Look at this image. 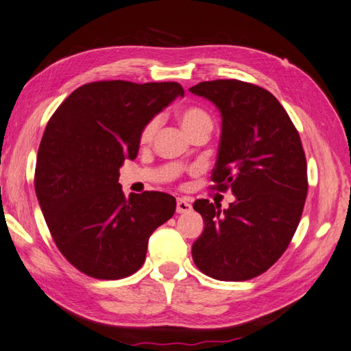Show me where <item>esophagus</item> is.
I'll return each instance as SVG.
<instances>
[{
    "instance_id": "34e87169",
    "label": "esophagus",
    "mask_w": 351,
    "mask_h": 351,
    "mask_svg": "<svg viewBox=\"0 0 351 351\" xmlns=\"http://www.w3.org/2000/svg\"><path fill=\"white\" fill-rule=\"evenodd\" d=\"M177 213L178 214H184V213H189L193 206H191V203L188 200H184V198H177Z\"/></svg>"
}]
</instances>
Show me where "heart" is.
I'll return each mask as SVG.
<instances>
[{
  "label": "heart",
  "mask_w": 351,
  "mask_h": 351,
  "mask_svg": "<svg viewBox=\"0 0 351 351\" xmlns=\"http://www.w3.org/2000/svg\"><path fill=\"white\" fill-rule=\"evenodd\" d=\"M178 122H180L182 128L184 130V133L191 136L198 130H209L213 128V119L206 113V111L198 108V107H188L183 108L182 111H178L177 114ZM158 127V121L154 117L145 125L141 131V143H148L153 141V137L156 134Z\"/></svg>",
  "instance_id": "b5f03b06"
}]
</instances>
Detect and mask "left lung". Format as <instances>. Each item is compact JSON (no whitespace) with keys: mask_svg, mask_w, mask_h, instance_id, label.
Here are the masks:
<instances>
[{"mask_svg":"<svg viewBox=\"0 0 351 351\" xmlns=\"http://www.w3.org/2000/svg\"><path fill=\"white\" fill-rule=\"evenodd\" d=\"M189 91L220 110L210 189L235 195L223 213L204 198L194 202L204 230L193 244V260L210 278L252 280L286 252L301 220L308 182L298 130L278 99L255 84L217 79Z\"/></svg>","mask_w":351,"mask_h":351,"instance_id":"left-lung-1","label":"left lung"}]
</instances>
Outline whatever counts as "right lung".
<instances>
[{
    "instance_id": "add662e5",
    "label": "right lung",
    "mask_w": 351,
    "mask_h": 351,
    "mask_svg": "<svg viewBox=\"0 0 351 351\" xmlns=\"http://www.w3.org/2000/svg\"><path fill=\"white\" fill-rule=\"evenodd\" d=\"M184 91L177 82L97 81L76 88L45 127L35 191L59 252L79 272L121 280L142 267L148 238L176 213V198H127L119 168L136 158L141 131Z\"/></svg>"
}]
</instances>
